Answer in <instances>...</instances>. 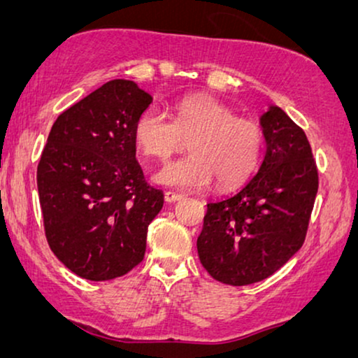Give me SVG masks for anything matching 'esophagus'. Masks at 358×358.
Listing matches in <instances>:
<instances>
[{"label":"esophagus","instance_id":"34e87169","mask_svg":"<svg viewBox=\"0 0 358 358\" xmlns=\"http://www.w3.org/2000/svg\"><path fill=\"white\" fill-rule=\"evenodd\" d=\"M184 195L182 194H178V192H164V200L168 203H174V202H179L180 199H182Z\"/></svg>","mask_w":358,"mask_h":358}]
</instances>
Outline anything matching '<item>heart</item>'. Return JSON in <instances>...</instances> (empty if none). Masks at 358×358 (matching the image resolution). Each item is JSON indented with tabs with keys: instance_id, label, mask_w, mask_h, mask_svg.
I'll use <instances>...</instances> for the list:
<instances>
[{
	"instance_id": "obj_1",
	"label": "heart",
	"mask_w": 358,
	"mask_h": 358,
	"mask_svg": "<svg viewBox=\"0 0 358 358\" xmlns=\"http://www.w3.org/2000/svg\"><path fill=\"white\" fill-rule=\"evenodd\" d=\"M173 119L151 106L136 117L134 138L141 153L168 159L189 143L192 155L153 174L161 185L200 189L217 179L222 187L243 182L257 168L264 150L262 127L238 117L212 96H189L173 106Z\"/></svg>"
}]
</instances>
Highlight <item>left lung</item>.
<instances>
[{"mask_svg": "<svg viewBox=\"0 0 358 358\" xmlns=\"http://www.w3.org/2000/svg\"><path fill=\"white\" fill-rule=\"evenodd\" d=\"M266 153L236 194L207 203L197 238L215 280L249 285L277 272L305 243L317 194V169L305 131L271 106L261 115Z\"/></svg>", "mask_w": 358, "mask_h": 358, "instance_id": "obj_1", "label": "left lung"}]
</instances>
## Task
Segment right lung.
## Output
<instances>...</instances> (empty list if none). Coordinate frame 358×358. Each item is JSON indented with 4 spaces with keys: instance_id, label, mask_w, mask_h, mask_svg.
<instances>
[{
    "instance_id": "right-lung-1",
    "label": "right lung",
    "mask_w": 358,
    "mask_h": 358,
    "mask_svg": "<svg viewBox=\"0 0 358 358\" xmlns=\"http://www.w3.org/2000/svg\"><path fill=\"white\" fill-rule=\"evenodd\" d=\"M153 102L134 81L112 80L62 112L37 166L48 246L87 280L122 277L143 261L164 195L135 158V120Z\"/></svg>"
}]
</instances>
